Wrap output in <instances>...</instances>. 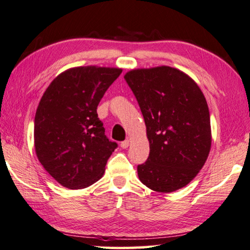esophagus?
<instances>
[{"mask_svg": "<svg viewBox=\"0 0 250 250\" xmlns=\"http://www.w3.org/2000/svg\"><path fill=\"white\" fill-rule=\"evenodd\" d=\"M129 145H130V141L129 140H125V141H122L121 142V148H124V149H126L129 146Z\"/></svg>", "mask_w": 250, "mask_h": 250, "instance_id": "34e87169", "label": "esophagus"}]
</instances>
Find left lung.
I'll list each match as a JSON object with an SVG mask.
<instances>
[{
  "label": "left lung",
  "instance_id": "obj_1",
  "mask_svg": "<svg viewBox=\"0 0 250 250\" xmlns=\"http://www.w3.org/2000/svg\"><path fill=\"white\" fill-rule=\"evenodd\" d=\"M125 79L145 119L150 153L138 166L140 181L153 191L172 192L195 178L211 148L210 114L197 83L161 65L134 69Z\"/></svg>",
  "mask_w": 250,
  "mask_h": 250
}]
</instances>
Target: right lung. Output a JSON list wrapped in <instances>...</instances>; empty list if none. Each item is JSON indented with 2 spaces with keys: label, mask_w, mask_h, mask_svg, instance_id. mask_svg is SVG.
Listing matches in <instances>:
<instances>
[{
  "label": "right lung",
  "mask_w": 250,
  "mask_h": 250,
  "mask_svg": "<svg viewBox=\"0 0 250 250\" xmlns=\"http://www.w3.org/2000/svg\"><path fill=\"white\" fill-rule=\"evenodd\" d=\"M121 72L96 65L71 68L43 93L34 118L35 153L63 187L83 189L104 176L118 145L106 138L97 108Z\"/></svg>",
  "instance_id": "add662e5"
}]
</instances>
